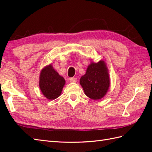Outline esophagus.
<instances>
[{"mask_svg": "<svg viewBox=\"0 0 152 152\" xmlns=\"http://www.w3.org/2000/svg\"><path fill=\"white\" fill-rule=\"evenodd\" d=\"M69 80H70V82H74V83H75L77 81V78H70Z\"/></svg>", "mask_w": 152, "mask_h": 152, "instance_id": "esophagus-1", "label": "esophagus"}]
</instances>
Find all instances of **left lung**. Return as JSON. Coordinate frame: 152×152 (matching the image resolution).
<instances>
[{"label": "left lung", "mask_w": 152, "mask_h": 152, "mask_svg": "<svg viewBox=\"0 0 152 152\" xmlns=\"http://www.w3.org/2000/svg\"><path fill=\"white\" fill-rule=\"evenodd\" d=\"M80 83L88 97L93 100L102 99L110 86L109 74L104 61L90 64Z\"/></svg>", "instance_id": "8db88e82"}]
</instances>
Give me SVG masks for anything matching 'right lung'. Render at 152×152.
Listing matches in <instances>:
<instances>
[{
	"label": "right lung",
	"instance_id": "obj_1",
	"mask_svg": "<svg viewBox=\"0 0 152 152\" xmlns=\"http://www.w3.org/2000/svg\"><path fill=\"white\" fill-rule=\"evenodd\" d=\"M65 80L55 70L51 64L45 67L40 73L39 86L42 93L50 100L59 96Z\"/></svg>",
	"mask_w": 152,
	"mask_h": 152
}]
</instances>
